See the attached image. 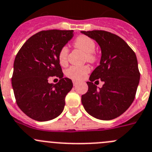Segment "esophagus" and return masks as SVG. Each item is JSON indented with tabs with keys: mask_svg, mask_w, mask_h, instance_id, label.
Wrapping results in <instances>:
<instances>
[{
	"mask_svg": "<svg viewBox=\"0 0 152 152\" xmlns=\"http://www.w3.org/2000/svg\"><path fill=\"white\" fill-rule=\"evenodd\" d=\"M77 81H76V80H73V85L75 86H77Z\"/></svg>",
	"mask_w": 152,
	"mask_h": 152,
	"instance_id": "1",
	"label": "esophagus"
}]
</instances>
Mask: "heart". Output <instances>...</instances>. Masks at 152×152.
<instances>
[{
	"label": "heart",
	"mask_w": 152,
	"mask_h": 152,
	"mask_svg": "<svg viewBox=\"0 0 152 152\" xmlns=\"http://www.w3.org/2000/svg\"><path fill=\"white\" fill-rule=\"evenodd\" d=\"M75 48H77L85 53V59L89 62L93 63L96 60L97 57L94 53L96 50V44L93 39L85 35H80L75 38L73 42ZM69 50L67 46H63L59 50L58 54V59L62 65H66L68 63ZM90 68L88 65L83 66H72L69 67L65 71V75L70 79L74 80H80L86 77V75L90 72Z\"/></svg>",
	"instance_id": "1"
}]
</instances>
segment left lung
Returning <instances> with one entry per match:
<instances>
[{
    "mask_svg": "<svg viewBox=\"0 0 152 152\" xmlns=\"http://www.w3.org/2000/svg\"><path fill=\"white\" fill-rule=\"evenodd\" d=\"M81 33L96 40L101 47L100 65L92 72L88 90L82 95L86 111L100 120L114 119L133 103L140 73L134 51L121 37L106 31L93 30ZM100 79L104 82L98 90L93 85Z\"/></svg>",
    "mask_w": 152,
    "mask_h": 152,
    "instance_id": "left-lung-1",
    "label": "left lung"
}]
</instances>
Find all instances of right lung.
I'll use <instances>...</instances> for the list:
<instances>
[{
    "label": "right lung",
    "mask_w": 152,
    "mask_h": 152,
    "mask_svg": "<svg viewBox=\"0 0 152 152\" xmlns=\"http://www.w3.org/2000/svg\"><path fill=\"white\" fill-rule=\"evenodd\" d=\"M73 33V30L41 31L29 37L16 54L12 87L17 105L31 119L47 121L63 111L73 83L63 77L58 54ZM54 76L59 82L49 84L48 77Z\"/></svg>",
    "instance_id": "1"
}]
</instances>
